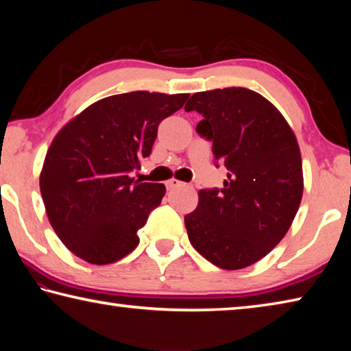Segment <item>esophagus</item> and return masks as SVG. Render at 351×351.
I'll use <instances>...</instances> for the list:
<instances>
[{"instance_id":"esophagus-1","label":"esophagus","mask_w":351,"mask_h":351,"mask_svg":"<svg viewBox=\"0 0 351 351\" xmlns=\"http://www.w3.org/2000/svg\"><path fill=\"white\" fill-rule=\"evenodd\" d=\"M182 182L180 180H175V178H171V180L167 181V187L169 189H175V187H181Z\"/></svg>"}]
</instances>
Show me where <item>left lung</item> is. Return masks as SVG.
Returning <instances> with one entry per match:
<instances>
[{"instance_id": "1", "label": "left lung", "mask_w": 351, "mask_h": 351, "mask_svg": "<svg viewBox=\"0 0 351 351\" xmlns=\"http://www.w3.org/2000/svg\"><path fill=\"white\" fill-rule=\"evenodd\" d=\"M198 134L224 162L223 189L199 190L198 207L184 217L192 246L218 268L234 271L268 255L287 235L304 193L295 134L268 99L247 88L193 94Z\"/></svg>"}]
</instances>
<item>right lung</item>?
<instances>
[{"label":"right lung","instance_id":"1","mask_svg":"<svg viewBox=\"0 0 351 351\" xmlns=\"http://www.w3.org/2000/svg\"><path fill=\"white\" fill-rule=\"evenodd\" d=\"M189 94L133 91L97 100L47 148L40 190L52 229L77 257L110 265L139 245L138 230L161 204L164 184L130 171L152 153L158 125Z\"/></svg>","mask_w":351,"mask_h":351}]
</instances>
